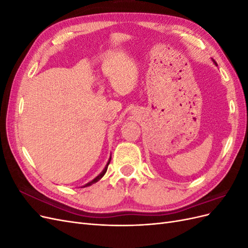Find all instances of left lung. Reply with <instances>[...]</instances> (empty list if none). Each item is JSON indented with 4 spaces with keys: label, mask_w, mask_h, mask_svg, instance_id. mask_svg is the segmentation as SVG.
<instances>
[{
    "label": "left lung",
    "mask_w": 248,
    "mask_h": 248,
    "mask_svg": "<svg viewBox=\"0 0 248 248\" xmlns=\"http://www.w3.org/2000/svg\"><path fill=\"white\" fill-rule=\"evenodd\" d=\"M212 61H213V63H214V64H215V65H216V66H217V64H216V62H215V61H214V60H213V59H212Z\"/></svg>",
    "instance_id": "1"
}]
</instances>
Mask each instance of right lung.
<instances>
[{
	"label": "right lung",
	"mask_w": 248,
	"mask_h": 248,
	"mask_svg": "<svg viewBox=\"0 0 248 248\" xmlns=\"http://www.w3.org/2000/svg\"><path fill=\"white\" fill-rule=\"evenodd\" d=\"M110 158H111V156L109 157V159H108V163H107V166L106 167H104V169L102 170V171L100 172V174L98 175V176H97V177H95L93 180H92V181H90V182H88L87 184H85L84 186H81V187H87V186H91L92 184H94V183H96V182H98L99 181V180L104 176V174H106V172H107V170H108V164H109V162H110Z\"/></svg>",
	"instance_id": "1"
}]
</instances>
